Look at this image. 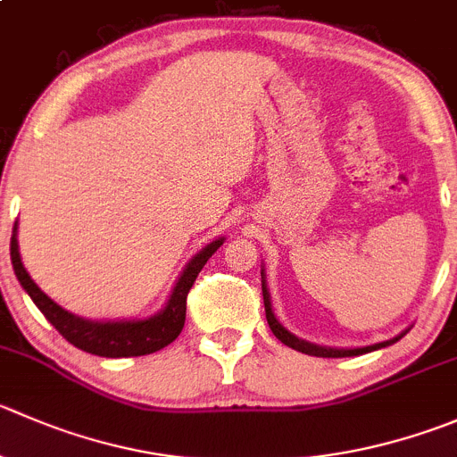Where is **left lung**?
Wrapping results in <instances>:
<instances>
[{
  "label": "left lung",
  "mask_w": 457,
  "mask_h": 457,
  "mask_svg": "<svg viewBox=\"0 0 457 457\" xmlns=\"http://www.w3.org/2000/svg\"><path fill=\"white\" fill-rule=\"evenodd\" d=\"M261 287H263V303H265V319H268L270 323V330L274 332V337H277L281 344H286V346L295 348V351L299 353H305V355H312V357H357V355H364V353H370V351H379V348H386L391 346V344H395V341H400L402 337L409 332V328H406L404 332H400L397 337H393V339L388 341H379V344H373V346H364V348H326V346H317V344H310V341H303L299 339V337L292 335L290 330H286V328L278 323V319L274 317L272 312V303H270V292H268V283H265V272L261 270Z\"/></svg>",
  "instance_id": "obj_1"
}]
</instances>
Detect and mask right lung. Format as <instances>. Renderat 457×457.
Instances as JSON below:
<instances>
[{"label": "right lung", "instance_id": "add662e5", "mask_svg": "<svg viewBox=\"0 0 457 457\" xmlns=\"http://www.w3.org/2000/svg\"><path fill=\"white\" fill-rule=\"evenodd\" d=\"M223 241L225 238H216L196 256H192L161 312L149 319H122V321H91V319L75 317L69 310L57 305L51 296L44 295L21 263L20 245H17V223L12 225L11 261L17 281L69 344L97 357H140L170 346L180 335L185 326V312H187L189 287L194 286L207 259L223 245Z\"/></svg>", "mask_w": 457, "mask_h": 457}]
</instances>
